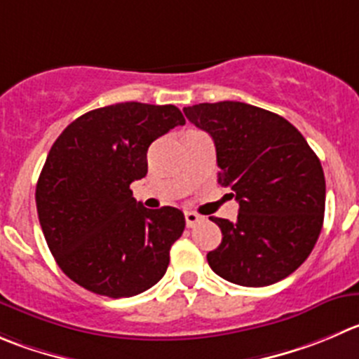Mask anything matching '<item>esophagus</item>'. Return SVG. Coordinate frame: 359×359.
Returning <instances> with one entry per match:
<instances>
[{
	"instance_id": "esophagus-1",
	"label": "esophagus",
	"mask_w": 359,
	"mask_h": 359,
	"mask_svg": "<svg viewBox=\"0 0 359 359\" xmlns=\"http://www.w3.org/2000/svg\"><path fill=\"white\" fill-rule=\"evenodd\" d=\"M203 220V217L197 213H194V211H185V222H187V227H196L199 222Z\"/></svg>"
}]
</instances>
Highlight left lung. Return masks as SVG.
Instances as JSON below:
<instances>
[{"instance_id": "obj_1", "label": "left lung", "mask_w": 359, "mask_h": 359, "mask_svg": "<svg viewBox=\"0 0 359 359\" xmlns=\"http://www.w3.org/2000/svg\"><path fill=\"white\" fill-rule=\"evenodd\" d=\"M217 148L218 183L240 203L236 222L211 217L222 243L208 264L227 282L264 287L305 262L320 234L326 204L323 165L296 126L243 102L183 109Z\"/></svg>"}]
</instances>
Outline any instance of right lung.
Listing matches in <instances>:
<instances>
[{
	"mask_svg": "<svg viewBox=\"0 0 359 359\" xmlns=\"http://www.w3.org/2000/svg\"><path fill=\"white\" fill-rule=\"evenodd\" d=\"M177 125L185 118L174 105L125 102L79 116L50 148L36 211L57 266L81 287L130 298L165 275L185 217L144 208L130 183L148 172L149 144Z\"/></svg>",
	"mask_w": 359,
	"mask_h": 359,
	"instance_id": "1",
	"label": "right lung"
}]
</instances>
